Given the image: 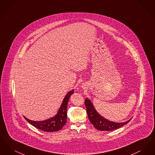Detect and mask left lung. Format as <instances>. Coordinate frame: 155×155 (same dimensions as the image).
Instances as JSON below:
<instances>
[{
    "mask_svg": "<svg viewBox=\"0 0 155 155\" xmlns=\"http://www.w3.org/2000/svg\"><path fill=\"white\" fill-rule=\"evenodd\" d=\"M85 105L86 106L87 113L88 116L89 120L95 128L99 131H109L115 130L123 125L127 124L131 118L123 123H115L110 121L101 116L95 110L91 101L88 98L85 100Z\"/></svg>",
    "mask_w": 155,
    "mask_h": 155,
    "instance_id": "1",
    "label": "left lung"
}]
</instances>
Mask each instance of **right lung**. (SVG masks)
<instances>
[{
	"mask_svg": "<svg viewBox=\"0 0 155 155\" xmlns=\"http://www.w3.org/2000/svg\"><path fill=\"white\" fill-rule=\"evenodd\" d=\"M74 93L72 90L67 93L61 103L56 116L44 121H32L24 116V118L31 125L45 132H54L60 130L66 124L67 121V107L70 96Z\"/></svg>",
	"mask_w": 155,
	"mask_h": 155,
	"instance_id": "right-lung-1",
	"label": "right lung"
}]
</instances>
